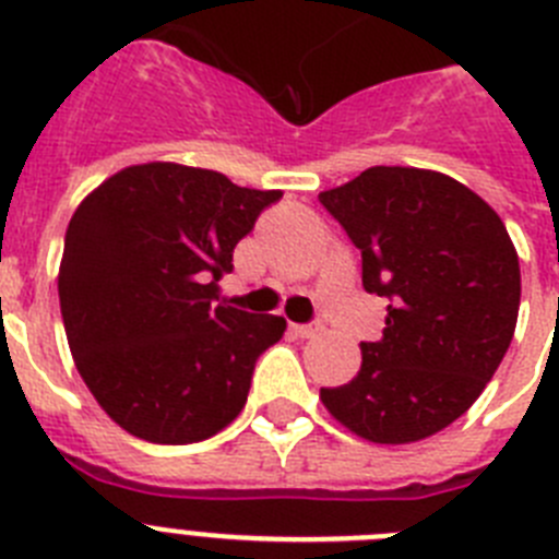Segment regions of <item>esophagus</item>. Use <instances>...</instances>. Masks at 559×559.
I'll return each instance as SVG.
<instances>
[{"mask_svg": "<svg viewBox=\"0 0 559 559\" xmlns=\"http://www.w3.org/2000/svg\"><path fill=\"white\" fill-rule=\"evenodd\" d=\"M290 333L299 335V338H313L319 333V324H290Z\"/></svg>", "mask_w": 559, "mask_h": 559, "instance_id": "obj_1", "label": "esophagus"}]
</instances>
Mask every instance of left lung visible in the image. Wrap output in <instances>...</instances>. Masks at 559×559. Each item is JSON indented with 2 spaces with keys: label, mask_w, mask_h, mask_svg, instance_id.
Masks as SVG:
<instances>
[{
  "label": "left lung",
  "mask_w": 559,
  "mask_h": 559,
  "mask_svg": "<svg viewBox=\"0 0 559 559\" xmlns=\"http://www.w3.org/2000/svg\"><path fill=\"white\" fill-rule=\"evenodd\" d=\"M319 201L360 249L364 288L389 299L358 374L322 389V403L369 442H419L476 403L510 349L515 246L498 212L445 173L369 167Z\"/></svg>",
  "instance_id": "obj_1"
}]
</instances>
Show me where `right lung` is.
Masks as SVG:
<instances>
[{"instance_id": "right-lung-1", "label": "right lung", "mask_w": 559, "mask_h": 559, "mask_svg": "<svg viewBox=\"0 0 559 559\" xmlns=\"http://www.w3.org/2000/svg\"><path fill=\"white\" fill-rule=\"evenodd\" d=\"M280 190L147 162L114 173L69 221L58 296L69 349L103 412L156 445L210 439L240 414L283 316L218 302L231 251Z\"/></svg>"}]
</instances>
